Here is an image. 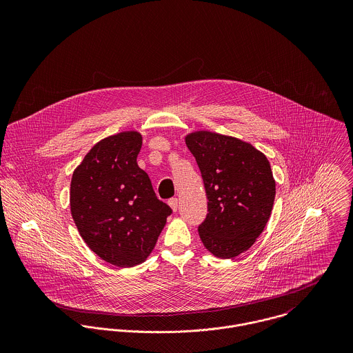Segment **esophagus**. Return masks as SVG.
I'll use <instances>...</instances> for the list:
<instances>
[{
  "label": "esophagus",
  "instance_id": "1",
  "mask_svg": "<svg viewBox=\"0 0 353 353\" xmlns=\"http://www.w3.org/2000/svg\"><path fill=\"white\" fill-rule=\"evenodd\" d=\"M168 205L171 206V209H172L174 212H176V210H178V199H170V200H168Z\"/></svg>",
  "mask_w": 353,
  "mask_h": 353
}]
</instances>
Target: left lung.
Masks as SVG:
<instances>
[{
    "instance_id": "8db88e82",
    "label": "left lung",
    "mask_w": 353,
    "mask_h": 353,
    "mask_svg": "<svg viewBox=\"0 0 353 353\" xmlns=\"http://www.w3.org/2000/svg\"><path fill=\"white\" fill-rule=\"evenodd\" d=\"M208 199L199 225L203 246L219 258L249 250L273 208L276 182L266 156L235 137L196 132L186 137Z\"/></svg>"
}]
</instances>
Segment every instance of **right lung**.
I'll use <instances>...</instances> for the list:
<instances>
[{"label":"right lung","instance_id":"right-lung-1","mask_svg":"<svg viewBox=\"0 0 353 353\" xmlns=\"http://www.w3.org/2000/svg\"><path fill=\"white\" fill-rule=\"evenodd\" d=\"M141 144L137 132L101 140L74 170L70 183V212L81 238L119 268L147 259L172 213L137 164Z\"/></svg>","mask_w":353,"mask_h":353}]
</instances>
